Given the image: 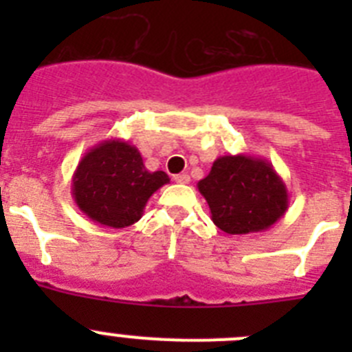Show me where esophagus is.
Segmentation results:
<instances>
[{
  "label": "esophagus",
  "instance_id": "1",
  "mask_svg": "<svg viewBox=\"0 0 352 352\" xmlns=\"http://www.w3.org/2000/svg\"><path fill=\"white\" fill-rule=\"evenodd\" d=\"M174 182L176 183H182V185H186V183H190V176H188V174H176V176H174Z\"/></svg>",
  "mask_w": 352,
  "mask_h": 352
}]
</instances>
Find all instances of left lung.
Instances as JSON below:
<instances>
[{
    "label": "left lung",
    "mask_w": 352,
    "mask_h": 352,
    "mask_svg": "<svg viewBox=\"0 0 352 352\" xmlns=\"http://www.w3.org/2000/svg\"><path fill=\"white\" fill-rule=\"evenodd\" d=\"M211 220L227 234L263 232L284 217L289 194L268 160L250 155H223L197 183Z\"/></svg>",
    "instance_id": "left-lung-1"
}]
</instances>
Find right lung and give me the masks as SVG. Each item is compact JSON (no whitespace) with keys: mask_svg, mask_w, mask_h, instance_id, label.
Instances as JSON below:
<instances>
[{"mask_svg":"<svg viewBox=\"0 0 352 352\" xmlns=\"http://www.w3.org/2000/svg\"><path fill=\"white\" fill-rule=\"evenodd\" d=\"M166 183L169 176L146 169L135 146L107 139L80 158L72 176V195L89 220L123 229L141 219L148 199Z\"/></svg>","mask_w":352,"mask_h":352,"instance_id":"1","label":"right lung"}]
</instances>
